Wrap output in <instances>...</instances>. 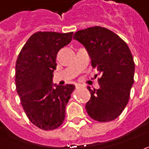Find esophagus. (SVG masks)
Segmentation results:
<instances>
[{
	"instance_id": "1",
	"label": "esophagus",
	"mask_w": 149,
	"mask_h": 149,
	"mask_svg": "<svg viewBox=\"0 0 149 149\" xmlns=\"http://www.w3.org/2000/svg\"><path fill=\"white\" fill-rule=\"evenodd\" d=\"M75 87L77 88H80V87H81V84H75Z\"/></svg>"
}]
</instances>
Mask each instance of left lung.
Listing matches in <instances>:
<instances>
[{"label": "left lung", "mask_w": 149, "mask_h": 149, "mask_svg": "<svg viewBox=\"0 0 149 149\" xmlns=\"http://www.w3.org/2000/svg\"><path fill=\"white\" fill-rule=\"evenodd\" d=\"M73 39L87 49L94 68L99 71L100 87H88V115L100 122L113 121L125 108L134 83V63L127 44L109 29L99 26L77 31Z\"/></svg>", "instance_id": "obj_1"}]
</instances>
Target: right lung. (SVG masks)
Instances as JSON below:
<instances>
[{
    "instance_id": "1",
    "label": "right lung",
    "mask_w": 149,
    "mask_h": 149,
    "mask_svg": "<svg viewBox=\"0 0 149 149\" xmlns=\"http://www.w3.org/2000/svg\"><path fill=\"white\" fill-rule=\"evenodd\" d=\"M73 32H37L29 37L15 66V85L29 121L41 130L62 125L73 85L53 88L52 77L59 49L68 45ZM55 86V85H54Z\"/></svg>"
}]
</instances>
